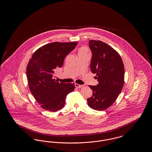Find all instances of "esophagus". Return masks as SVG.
<instances>
[{"label":"esophagus","instance_id":"1","mask_svg":"<svg viewBox=\"0 0 152 152\" xmlns=\"http://www.w3.org/2000/svg\"><path fill=\"white\" fill-rule=\"evenodd\" d=\"M75 87H76V88H80L83 87V85H80V84L76 83L75 84Z\"/></svg>","mask_w":152,"mask_h":152}]
</instances>
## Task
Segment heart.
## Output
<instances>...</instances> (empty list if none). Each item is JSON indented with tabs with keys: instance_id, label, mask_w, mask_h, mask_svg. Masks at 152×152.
<instances>
[{
	"instance_id": "1",
	"label": "heart",
	"mask_w": 152,
	"mask_h": 152,
	"mask_svg": "<svg viewBox=\"0 0 152 152\" xmlns=\"http://www.w3.org/2000/svg\"><path fill=\"white\" fill-rule=\"evenodd\" d=\"M83 51H87L86 48H83L80 49V50H79V53H80V52H83Z\"/></svg>"
}]
</instances>
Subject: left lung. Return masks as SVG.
<instances>
[{
  "label": "left lung",
  "mask_w": 152,
  "mask_h": 152,
  "mask_svg": "<svg viewBox=\"0 0 152 152\" xmlns=\"http://www.w3.org/2000/svg\"><path fill=\"white\" fill-rule=\"evenodd\" d=\"M89 46L92 51L91 71L96 74L99 84L89 86L92 96L87 99L88 105L97 110H105L116 100L124 83V65L117 51L100 40H91Z\"/></svg>",
  "instance_id": "1"
}]
</instances>
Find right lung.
Masks as SVG:
<instances>
[{
  "instance_id": "add662e5",
  "label": "right lung",
  "mask_w": 152,
  "mask_h": 152,
  "mask_svg": "<svg viewBox=\"0 0 152 152\" xmlns=\"http://www.w3.org/2000/svg\"><path fill=\"white\" fill-rule=\"evenodd\" d=\"M77 42H53L37 49L29 59L26 74L29 90L44 109L56 112L63 108L67 94L73 91L75 84L59 83L53 79L54 70L61 68L66 56Z\"/></svg>"
}]
</instances>
